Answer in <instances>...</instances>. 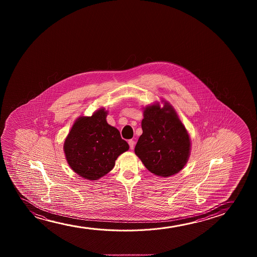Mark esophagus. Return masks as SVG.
Segmentation results:
<instances>
[{
    "label": "esophagus",
    "mask_w": 257,
    "mask_h": 257,
    "mask_svg": "<svg viewBox=\"0 0 257 257\" xmlns=\"http://www.w3.org/2000/svg\"><path fill=\"white\" fill-rule=\"evenodd\" d=\"M128 144L130 146L131 149H134V144H135V142L133 140H130V141H128Z\"/></svg>",
    "instance_id": "1"
}]
</instances>
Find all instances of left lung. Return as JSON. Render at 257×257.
Returning <instances> with one entry per match:
<instances>
[{"label":"left lung","instance_id":"8db88e82","mask_svg":"<svg viewBox=\"0 0 257 257\" xmlns=\"http://www.w3.org/2000/svg\"><path fill=\"white\" fill-rule=\"evenodd\" d=\"M155 102L144 109L143 133L135 154L145 167L162 177L176 175L186 165L190 154V135L169 102Z\"/></svg>","mask_w":257,"mask_h":257}]
</instances>
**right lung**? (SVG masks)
Wrapping results in <instances>:
<instances>
[{"label":"right lung","mask_w":257,"mask_h":257,"mask_svg":"<svg viewBox=\"0 0 257 257\" xmlns=\"http://www.w3.org/2000/svg\"><path fill=\"white\" fill-rule=\"evenodd\" d=\"M107 114L100 108L92 116L78 117L64 142L68 165L85 179L96 181L105 176L129 149L119 131L107 123Z\"/></svg>","instance_id":"right-lung-1"}]
</instances>
